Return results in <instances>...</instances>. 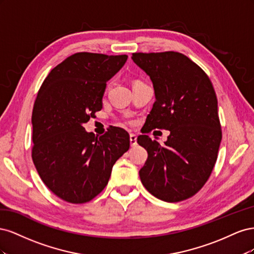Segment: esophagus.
Listing matches in <instances>:
<instances>
[{"label": "esophagus", "instance_id": "1", "mask_svg": "<svg viewBox=\"0 0 254 254\" xmlns=\"http://www.w3.org/2000/svg\"><path fill=\"white\" fill-rule=\"evenodd\" d=\"M136 144V135L133 133H130V145H131L132 147H135Z\"/></svg>", "mask_w": 254, "mask_h": 254}]
</instances>
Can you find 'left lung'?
<instances>
[{"label": "left lung", "instance_id": "8db88e82", "mask_svg": "<svg viewBox=\"0 0 254 254\" xmlns=\"http://www.w3.org/2000/svg\"><path fill=\"white\" fill-rule=\"evenodd\" d=\"M131 58L149 76L155 90L146 132H171L165 145L148 135L137 136V143L148 152L139 172L141 181L161 200H186L204 186L217 160L221 128L212 82L181 53H134Z\"/></svg>", "mask_w": 254, "mask_h": 254}]
</instances>
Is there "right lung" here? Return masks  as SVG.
I'll use <instances>...</instances> for the list:
<instances>
[{
    "mask_svg": "<svg viewBox=\"0 0 254 254\" xmlns=\"http://www.w3.org/2000/svg\"><path fill=\"white\" fill-rule=\"evenodd\" d=\"M127 58L76 53L53 68L38 92L32 158L45 186L64 201L84 203L96 197L129 149L124 129L109 128L97 136L82 126L102 110L107 81Z\"/></svg>",
    "mask_w": 254,
    "mask_h": 254,
    "instance_id": "add662e5",
    "label": "right lung"
}]
</instances>
